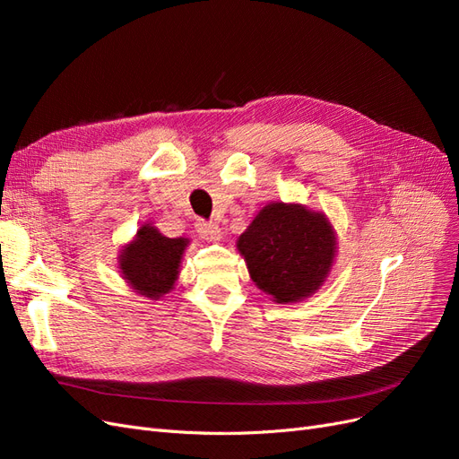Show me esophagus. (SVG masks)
Listing matches in <instances>:
<instances>
[{"label": "esophagus", "instance_id": "1", "mask_svg": "<svg viewBox=\"0 0 459 459\" xmlns=\"http://www.w3.org/2000/svg\"><path fill=\"white\" fill-rule=\"evenodd\" d=\"M197 233L204 241H211V243H218L221 239V230L216 221H199Z\"/></svg>", "mask_w": 459, "mask_h": 459}]
</instances>
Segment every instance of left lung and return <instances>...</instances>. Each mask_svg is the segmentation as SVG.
Instances as JSON below:
<instances>
[{
  "mask_svg": "<svg viewBox=\"0 0 459 459\" xmlns=\"http://www.w3.org/2000/svg\"><path fill=\"white\" fill-rule=\"evenodd\" d=\"M337 231L329 218L300 203H270L238 239L255 285L277 304L312 297L331 273Z\"/></svg>",
  "mask_w": 459,
  "mask_h": 459,
  "instance_id": "obj_1",
  "label": "left lung"
}]
</instances>
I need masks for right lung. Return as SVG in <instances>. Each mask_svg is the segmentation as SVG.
I'll return each mask as SVG.
<instances>
[{"label": "right lung", "instance_id": "1", "mask_svg": "<svg viewBox=\"0 0 459 459\" xmlns=\"http://www.w3.org/2000/svg\"><path fill=\"white\" fill-rule=\"evenodd\" d=\"M187 245V238H166L152 224H142L117 258L122 280L135 295L160 300L178 281Z\"/></svg>", "mask_w": 459, "mask_h": 459}]
</instances>
